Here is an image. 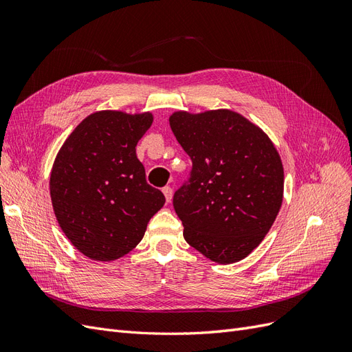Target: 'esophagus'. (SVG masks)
<instances>
[{"label":"esophagus","mask_w":352,"mask_h":352,"mask_svg":"<svg viewBox=\"0 0 352 352\" xmlns=\"http://www.w3.org/2000/svg\"><path fill=\"white\" fill-rule=\"evenodd\" d=\"M163 194H164V197H166V201L170 202V199H172V195H173V189L170 188V186H164V188H163Z\"/></svg>","instance_id":"1"}]
</instances>
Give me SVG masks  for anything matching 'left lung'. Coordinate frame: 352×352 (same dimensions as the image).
<instances>
[{"instance_id":"8db88e82","label":"left lung","mask_w":352,"mask_h":352,"mask_svg":"<svg viewBox=\"0 0 352 352\" xmlns=\"http://www.w3.org/2000/svg\"><path fill=\"white\" fill-rule=\"evenodd\" d=\"M170 127L192 160L173 207L185 241L219 264L247 257L267 235L283 201V166L257 124L220 109L175 111Z\"/></svg>"}]
</instances>
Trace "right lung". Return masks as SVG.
Here are the masks:
<instances>
[{
    "instance_id": "right-lung-1",
    "label": "right lung",
    "mask_w": 352,
    "mask_h": 352,
    "mask_svg": "<svg viewBox=\"0 0 352 352\" xmlns=\"http://www.w3.org/2000/svg\"><path fill=\"white\" fill-rule=\"evenodd\" d=\"M150 111L102 110L76 126L52 164L50 195L61 230L91 260L113 261L131 252L164 206L146 184L136 144L153 124Z\"/></svg>"
}]
</instances>
